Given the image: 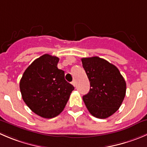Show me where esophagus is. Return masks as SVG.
Returning a JSON list of instances; mask_svg holds the SVG:
<instances>
[{
  "instance_id": "obj_1",
  "label": "esophagus",
  "mask_w": 147,
  "mask_h": 147,
  "mask_svg": "<svg viewBox=\"0 0 147 147\" xmlns=\"http://www.w3.org/2000/svg\"><path fill=\"white\" fill-rule=\"evenodd\" d=\"M71 83H72V85H73V86H75V81L73 80L72 82H71Z\"/></svg>"
}]
</instances>
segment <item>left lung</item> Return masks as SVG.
<instances>
[{
	"mask_svg": "<svg viewBox=\"0 0 147 147\" xmlns=\"http://www.w3.org/2000/svg\"><path fill=\"white\" fill-rule=\"evenodd\" d=\"M82 67L90 83L89 92L82 97L90 113L106 119L117 111L126 95V84L119 69L98 57L82 58Z\"/></svg>",
	"mask_w": 147,
	"mask_h": 147,
	"instance_id": "8db88e82",
	"label": "left lung"
}]
</instances>
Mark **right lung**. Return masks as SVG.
<instances>
[{
  "instance_id": "1",
  "label": "right lung",
  "mask_w": 147,
  "mask_h": 147,
  "mask_svg": "<svg viewBox=\"0 0 147 147\" xmlns=\"http://www.w3.org/2000/svg\"><path fill=\"white\" fill-rule=\"evenodd\" d=\"M59 58L44 55L27 67L20 80V90L27 106L45 119L61 113L69 100L73 85L65 79V72L57 68Z\"/></svg>"
}]
</instances>
